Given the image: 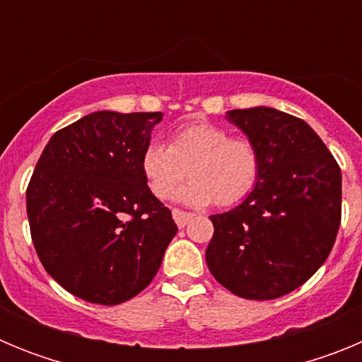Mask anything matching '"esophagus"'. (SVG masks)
I'll return each instance as SVG.
<instances>
[{
	"label": "esophagus",
	"instance_id": "obj_1",
	"mask_svg": "<svg viewBox=\"0 0 362 362\" xmlns=\"http://www.w3.org/2000/svg\"><path fill=\"white\" fill-rule=\"evenodd\" d=\"M172 217H174L175 225H177L179 228H185V226L194 219V214L183 212V210H174V212H172Z\"/></svg>",
	"mask_w": 362,
	"mask_h": 362
}]
</instances>
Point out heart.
Instances as JSON below:
<instances>
[{
	"label": "heart",
	"mask_w": 362,
	"mask_h": 362,
	"mask_svg": "<svg viewBox=\"0 0 362 362\" xmlns=\"http://www.w3.org/2000/svg\"><path fill=\"white\" fill-rule=\"evenodd\" d=\"M139 166L159 199L170 197L188 172L192 179L175 194L177 203L204 206L214 201L230 206L254 190L261 161L245 137H230L228 130L212 123H190L172 132L168 146L146 143Z\"/></svg>",
	"instance_id": "obj_1"
}]
</instances>
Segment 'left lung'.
I'll list each match as a JSON object with an SVG mask.
<instances>
[{"label": "left lung", "instance_id": "8db88e82", "mask_svg": "<svg viewBox=\"0 0 362 362\" xmlns=\"http://www.w3.org/2000/svg\"><path fill=\"white\" fill-rule=\"evenodd\" d=\"M255 145L257 183L246 199L210 216L206 264L225 288L267 300L299 288L322 267L341 225V168L306 121L270 107L228 110Z\"/></svg>", "mask_w": 362, "mask_h": 362}]
</instances>
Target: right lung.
I'll return each instance as SVG.
<instances>
[{
    "label": "right lung",
    "instance_id": "1",
    "mask_svg": "<svg viewBox=\"0 0 362 362\" xmlns=\"http://www.w3.org/2000/svg\"><path fill=\"white\" fill-rule=\"evenodd\" d=\"M163 112L98 110L57 130L27 188L37 257L76 297L119 305L145 290L177 233L139 166Z\"/></svg>",
    "mask_w": 362,
    "mask_h": 362
}]
</instances>
